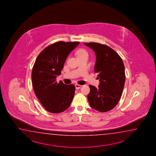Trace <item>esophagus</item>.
<instances>
[{
    "mask_svg": "<svg viewBox=\"0 0 156 156\" xmlns=\"http://www.w3.org/2000/svg\"><path fill=\"white\" fill-rule=\"evenodd\" d=\"M81 85H78V84L75 85V87L76 89H79L80 88H81Z\"/></svg>",
    "mask_w": 156,
    "mask_h": 156,
    "instance_id": "obj_1",
    "label": "esophagus"
}]
</instances>
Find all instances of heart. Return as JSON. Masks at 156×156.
Here are the masks:
<instances>
[{
    "mask_svg": "<svg viewBox=\"0 0 156 156\" xmlns=\"http://www.w3.org/2000/svg\"><path fill=\"white\" fill-rule=\"evenodd\" d=\"M77 56H80V55H83L84 54H87L86 51L83 49H80L77 51Z\"/></svg>",
    "mask_w": 156,
    "mask_h": 156,
    "instance_id": "heart-1",
    "label": "heart"
}]
</instances>
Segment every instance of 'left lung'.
<instances>
[{
    "label": "left lung",
    "instance_id": "1",
    "mask_svg": "<svg viewBox=\"0 0 156 156\" xmlns=\"http://www.w3.org/2000/svg\"><path fill=\"white\" fill-rule=\"evenodd\" d=\"M94 51L96 63L94 71L98 73L99 85L98 88L89 85L87 95L90 106L100 112L113 109L119 102L125 83V69L123 60L109 47L100 43H85Z\"/></svg>",
    "mask_w": 156,
    "mask_h": 156
}]
</instances>
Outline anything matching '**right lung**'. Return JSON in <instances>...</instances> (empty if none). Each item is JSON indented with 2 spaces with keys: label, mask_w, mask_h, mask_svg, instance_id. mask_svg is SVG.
<instances>
[{
  "label": "right lung",
  "mask_w": 156,
  "mask_h": 156,
  "mask_svg": "<svg viewBox=\"0 0 156 156\" xmlns=\"http://www.w3.org/2000/svg\"><path fill=\"white\" fill-rule=\"evenodd\" d=\"M79 42H58L46 47L38 56L32 72L33 90L37 98L51 113L63 112L69 108L75 95V86L65 85L56 77L61 75L63 65Z\"/></svg>",
  "instance_id": "1"
}]
</instances>
